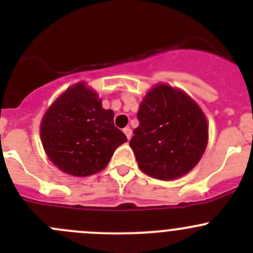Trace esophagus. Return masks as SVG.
Instances as JSON below:
<instances>
[{"label": "esophagus", "instance_id": "esophagus-1", "mask_svg": "<svg viewBox=\"0 0 253 253\" xmlns=\"http://www.w3.org/2000/svg\"><path fill=\"white\" fill-rule=\"evenodd\" d=\"M124 133L126 134L127 139H131V137H132V131H131V128H129V127H126V128H124Z\"/></svg>", "mask_w": 253, "mask_h": 253}]
</instances>
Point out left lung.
Wrapping results in <instances>:
<instances>
[{
    "label": "left lung",
    "mask_w": 253,
    "mask_h": 253,
    "mask_svg": "<svg viewBox=\"0 0 253 253\" xmlns=\"http://www.w3.org/2000/svg\"><path fill=\"white\" fill-rule=\"evenodd\" d=\"M137 119L129 145L143 172L174 180L197 165L207 147L208 126L187 94L159 84L145 95Z\"/></svg>",
    "instance_id": "left-lung-1"
}]
</instances>
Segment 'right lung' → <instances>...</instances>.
I'll list each match as a JSON object with an SVG mask.
<instances>
[{
	"instance_id": "add662e5",
	"label": "right lung",
	"mask_w": 253,
	"mask_h": 253,
	"mask_svg": "<svg viewBox=\"0 0 253 253\" xmlns=\"http://www.w3.org/2000/svg\"><path fill=\"white\" fill-rule=\"evenodd\" d=\"M40 136L51 162L73 176L101 171L127 141L115 127L114 111L103 109L98 94L83 83L68 89L48 109Z\"/></svg>"
}]
</instances>
